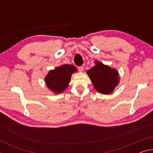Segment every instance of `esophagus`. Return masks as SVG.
<instances>
[{
    "label": "esophagus",
    "mask_w": 153,
    "mask_h": 153,
    "mask_svg": "<svg viewBox=\"0 0 153 153\" xmlns=\"http://www.w3.org/2000/svg\"><path fill=\"white\" fill-rule=\"evenodd\" d=\"M78 69H79V71L82 72L83 71H84V67H82V66H79V67H78Z\"/></svg>",
    "instance_id": "34e87169"
}]
</instances>
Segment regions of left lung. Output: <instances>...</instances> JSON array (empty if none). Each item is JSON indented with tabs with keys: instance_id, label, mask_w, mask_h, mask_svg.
<instances>
[{
	"instance_id": "left-lung-1",
	"label": "left lung",
	"mask_w": 153,
	"mask_h": 153,
	"mask_svg": "<svg viewBox=\"0 0 153 153\" xmlns=\"http://www.w3.org/2000/svg\"><path fill=\"white\" fill-rule=\"evenodd\" d=\"M87 74L94 88L101 94H111L120 82L118 71L98 61H95V65L87 71Z\"/></svg>"
}]
</instances>
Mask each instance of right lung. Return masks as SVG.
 Segmentation results:
<instances>
[{"label":"right lung","mask_w":153,"mask_h":153,"mask_svg":"<svg viewBox=\"0 0 153 153\" xmlns=\"http://www.w3.org/2000/svg\"><path fill=\"white\" fill-rule=\"evenodd\" d=\"M77 71V68L72 65L65 64L49 71L45 77L47 87L56 94L63 92L70 82L71 74Z\"/></svg>","instance_id":"right-lung-1"}]
</instances>
